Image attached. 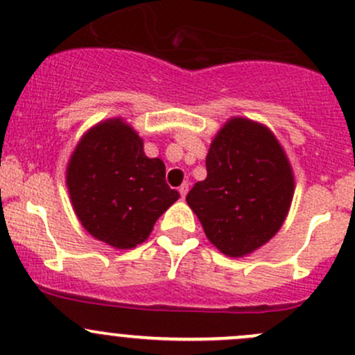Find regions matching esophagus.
<instances>
[{"mask_svg": "<svg viewBox=\"0 0 355 355\" xmlns=\"http://www.w3.org/2000/svg\"><path fill=\"white\" fill-rule=\"evenodd\" d=\"M188 189H189L188 182H182V184L179 186V193H181V196H186V193H188Z\"/></svg>", "mask_w": 355, "mask_h": 355, "instance_id": "obj_1", "label": "esophagus"}]
</instances>
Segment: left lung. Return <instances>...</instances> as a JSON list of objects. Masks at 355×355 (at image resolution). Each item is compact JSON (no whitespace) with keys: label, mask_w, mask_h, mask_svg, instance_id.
Instances as JSON below:
<instances>
[{"label":"left lung","mask_w":355,"mask_h":355,"mask_svg":"<svg viewBox=\"0 0 355 355\" xmlns=\"http://www.w3.org/2000/svg\"><path fill=\"white\" fill-rule=\"evenodd\" d=\"M294 195V176L270 130L234 118L218 131L207 155V179L186 195L211 244L244 257L282 227Z\"/></svg>","instance_id":"8db88e82"}]
</instances>
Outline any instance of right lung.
Masks as SVG:
<instances>
[{
    "instance_id": "1",
    "label": "right lung",
    "mask_w": 355,
    "mask_h": 355,
    "mask_svg": "<svg viewBox=\"0 0 355 355\" xmlns=\"http://www.w3.org/2000/svg\"><path fill=\"white\" fill-rule=\"evenodd\" d=\"M67 184L80 222L109 246L144 243L179 193L166 182V166L148 159L144 141L121 119L94 126L69 159Z\"/></svg>"
}]
</instances>
